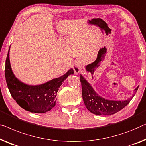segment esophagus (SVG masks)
Here are the masks:
<instances>
[{
	"label": "esophagus",
	"instance_id": "obj_1",
	"mask_svg": "<svg viewBox=\"0 0 146 146\" xmlns=\"http://www.w3.org/2000/svg\"><path fill=\"white\" fill-rule=\"evenodd\" d=\"M82 62L80 60H77L75 61L74 64L73 65V69L74 70L75 74H80L82 70Z\"/></svg>",
	"mask_w": 146,
	"mask_h": 146
}]
</instances>
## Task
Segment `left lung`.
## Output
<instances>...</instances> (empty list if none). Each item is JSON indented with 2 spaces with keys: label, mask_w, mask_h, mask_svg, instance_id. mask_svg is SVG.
<instances>
[{
  "label": "left lung",
  "mask_w": 146,
  "mask_h": 146,
  "mask_svg": "<svg viewBox=\"0 0 146 146\" xmlns=\"http://www.w3.org/2000/svg\"><path fill=\"white\" fill-rule=\"evenodd\" d=\"M80 82L84 104L88 111L97 115L109 116L117 113L126 107L134 96V94L130 99L124 101L109 100L99 96L82 75H80ZM138 87L134 90L135 93L137 92Z\"/></svg>",
  "instance_id": "obj_1"
}]
</instances>
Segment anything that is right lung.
Segmentation results:
<instances>
[{
  "instance_id": "1",
  "label": "right lung",
  "mask_w": 146,
  "mask_h": 146,
  "mask_svg": "<svg viewBox=\"0 0 146 146\" xmlns=\"http://www.w3.org/2000/svg\"><path fill=\"white\" fill-rule=\"evenodd\" d=\"M8 50L5 64V78L10 94L16 103L26 111L45 113L55 106L58 88L68 76L74 74L72 68L62 76L40 85H27L17 78L12 70Z\"/></svg>"
}]
</instances>
